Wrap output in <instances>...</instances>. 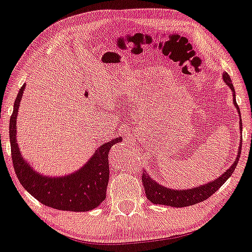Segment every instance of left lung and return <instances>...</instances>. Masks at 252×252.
Returning <instances> with one entry per match:
<instances>
[{
	"instance_id": "obj_1",
	"label": "left lung",
	"mask_w": 252,
	"mask_h": 252,
	"mask_svg": "<svg viewBox=\"0 0 252 252\" xmlns=\"http://www.w3.org/2000/svg\"><path fill=\"white\" fill-rule=\"evenodd\" d=\"M222 80L226 83L231 92H232V102L236 107L237 112L239 114V130L240 134L243 132V122H241L240 111L239 107L237 105L236 102V93L234 85H232L231 80L229 78L228 73H222ZM241 144H243V136L240 137V144L238 147V153L234 162L230 167L227 169L224 173L220 174L217 179L213 180V181L207 182L205 184H202L200 187H195L192 189H170L163 185L159 184L153 177L146 172L142 174V184H144L146 196L148 200L154 204H160V205L165 206H172V207H187L189 205H194L200 202L207 200L208 197L212 196L218 189H220L222 184H224L230 175L234 172L238 160L240 158V151H241Z\"/></svg>"
}]
</instances>
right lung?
Returning <instances> with one entry per match:
<instances>
[{"label":"right lung","mask_w":252,"mask_h":252,"mask_svg":"<svg viewBox=\"0 0 252 252\" xmlns=\"http://www.w3.org/2000/svg\"><path fill=\"white\" fill-rule=\"evenodd\" d=\"M24 91L25 84L18 91L9 120L13 165L23 188L41 204L56 210L88 212L96 208L106 197L110 178L108 153L112 146L122 142L123 138L117 137L99 146L91 158L72 173L49 177L37 172L23 157L17 142L16 121Z\"/></svg>","instance_id":"add662e5"}]
</instances>
